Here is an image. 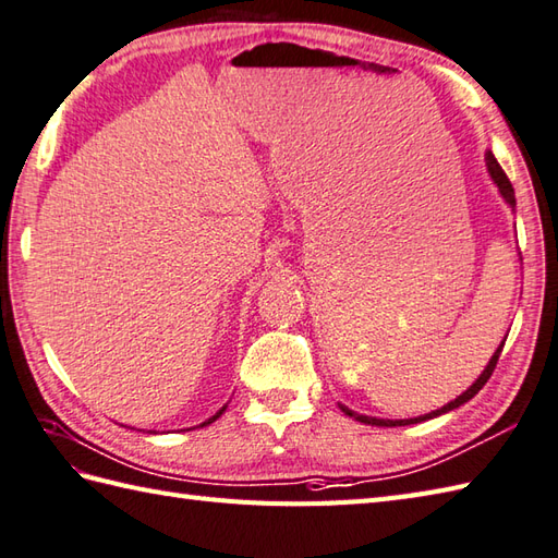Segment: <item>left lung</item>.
<instances>
[{"mask_svg":"<svg viewBox=\"0 0 558 558\" xmlns=\"http://www.w3.org/2000/svg\"><path fill=\"white\" fill-rule=\"evenodd\" d=\"M487 171H489V177H492V181L499 185V193L504 195V201L509 203L511 207H515V193H513V185H511V181H509V177H506V171L501 169V165L497 162V157H494L492 153H487ZM501 349H504V341H501V345L497 349V353L492 355V361H489V365L485 367V373H482L480 377H477V381L473 384V387H470L468 391H463L461 396H458L456 401H451V403H447L444 408H439V411H435V413H427V415H420V417H411V420H379V417H367V415H361V413H353V411H349V408L345 405H341V411L345 413V415H351V417H355L357 423H365V425H375V427H401V425H415V423H423V420H432V417H437V415H441V413H449V411H453V408H458V405H463L465 401H470L473 399V396L485 387L487 384V379L492 377V373H494V367H497V361H499V355H501Z\"/></svg>","mask_w":558,"mask_h":558,"instance_id":"left-lung-1","label":"left lung"}]
</instances>
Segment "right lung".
<instances>
[{"instance_id": "1", "label": "right lung", "mask_w": 558, "mask_h": 558, "mask_svg": "<svg viewBox=\"0 0 558 558\" xmlns=\"http://www.w3.org/2000/svg\"><path fill=\"white\" fill-rule=\"evenodd\" d=\"M225 411H227V405H225V408H221V411H219V413H215V415H213V417H209V420H207V423H203V425H201V427H205V425H209V423H215V420H217V417H219V415H221V413H225Z\"/></svg>"}]
</instances>
